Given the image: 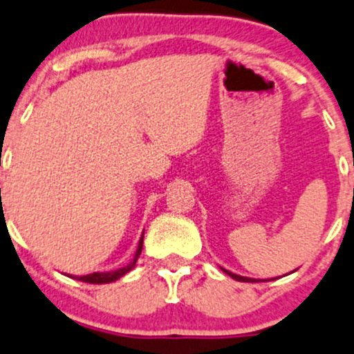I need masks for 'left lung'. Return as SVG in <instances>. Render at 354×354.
<instances>
[{
    "instance_id": "obj_1",
    "label": "left lung",
    "mask_w": 354,
    "mask_h": 354,
    "mask_svg": "<svg viewBox=\"0 0 354 354\" xmlns=\"http://www.w3.org/2000/svg\"><path fill=\"white\" fill-rule=\"evenodd\" d=\"M222 271H224V273H227V274H229L230 278H234V280H237V281H248V283H254V281H263V280H254V278L241 277V274H236V273H232V271H229V270H224V268H222ZM265 281H270V280H265Z\"/></svg>"
}]
</instances>
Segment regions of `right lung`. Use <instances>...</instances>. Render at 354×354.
I'll list each match as a JSON object with an SVG mask.
<instances>
[{
  "instance_id": "right-lung-1",
  "label": "right lung",
  "mask_w": 354,
  "mask_h": 354,
  "mask_svg": "<svg viewBox=\"0 0 354 354\" xmlns=\"http://www.w3.org/2000/svg\"><path fill=\"white\" fill-rule=\"evenodd\" d=\"M142 244H144V232L139 239V245H137V251L133 254V259L129 263V265L118 268V270L113 271H96V273H89L84 274V277H71V278H76V280L84 281V283H95V285H102V283H111V281H117L118 278H122L124 274H127L133 266H136L137 259H139L140 252H142Z\"/></svg>"
}]
</instances>
